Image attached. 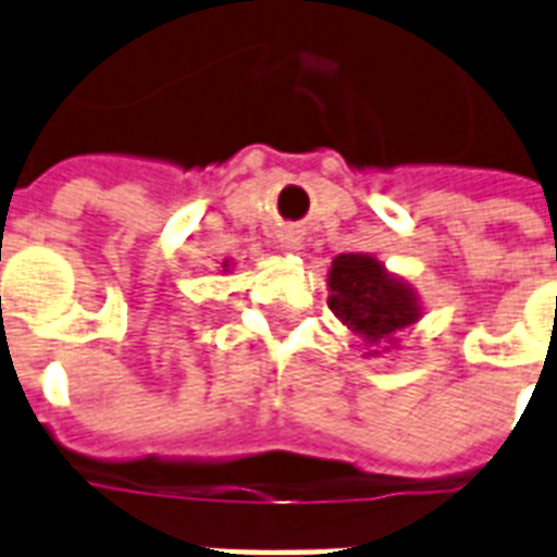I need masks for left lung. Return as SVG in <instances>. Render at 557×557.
Returning <instances> with one entry per match:
<instances>
[{"label": "left lung", "mask_w": 557, "mask_h": 557, "mask_svg": "<svg viewBox=\"0 0 557 557\" xmlns=\"http://www.w3.org/2000/svg\"><path fill=\"white\" fill-rule=\"evenodd\" d=\"M329 292V309L334 311V318L372 346L392 341L395 332L409 329L420 318L414 292L369 255L334 257Z\"/></svg>", "instance_id": "left-lung-1"}]
</instances>
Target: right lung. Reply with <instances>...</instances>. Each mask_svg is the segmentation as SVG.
Wrapping results in <instances>:
<instances>
[{
  "label": "right lung",
  "instance_id": "right-lung-1",
  "mask_svg": "<svg viewBox=\"0 0 557 557\" xmlns=\"http://www.w3.org/2000/svg\"><path fill=\"white\" fill-rule=\"evenodd\" d=\"M225 265H228V263H225Z\"/></svg>",
  "mask_w": 557,
  "mask_h": 557
}]
</instances>
